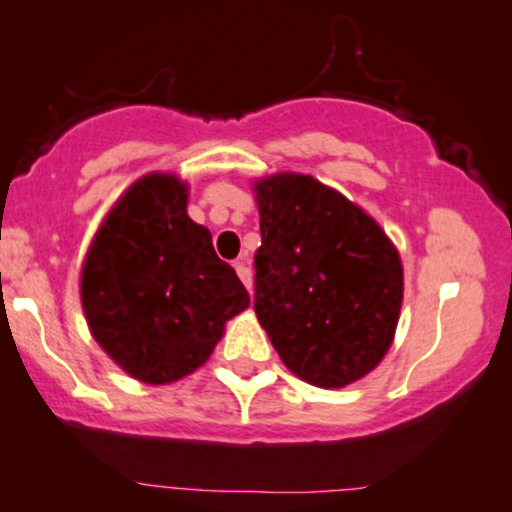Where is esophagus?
<instances>
[{
  "label": "esophagus",
  "instance_id": "34e87169",
  "mask_svg": "<svg viewBox=\"0 0 512 512\" xmlns=\"http://www.w3.org/2000/svg\"><path fill=\"white\" fill-rule=\"evenodd\" d=\"M235 272H238L240 282L245 284L247 292H250V289H252V272H250V265H247L245 260H238V262H235Z\"/></svg>",
  "mask_w": 512,
  "mask_h": 512
}]
</instances>
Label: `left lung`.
Listing matches in <instances>:
<instances>
[{
  "label": "left lung",
  "mask_w": 512,
  "mask_h": 512,
  "mask_svg": "<svg viewBox=\"0 0 512 512\" xmlns=\"http://www.w3.org/2000/svg\"><path fill=\"white\" fill-rule=\"evenodd\" d=\"M262 245L255 314L294 375L343 387L368 375L395 336L402 265L370 215L311 176L257 184Z\"/></svg>",
  "instance_id": "1"
}]
</instances>
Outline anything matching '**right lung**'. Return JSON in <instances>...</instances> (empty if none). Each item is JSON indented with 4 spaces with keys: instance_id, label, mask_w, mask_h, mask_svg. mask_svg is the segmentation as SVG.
Wrapping results in <instances>:
<instances>
[{
    "instance_id": "add662e5",
    "label": "right lung",
    "mask_w": 512,
    "mask_h": 512,
    "mask_svg": "<svg viewBox=\"0 0 512 512\" xmlns=\"http://www.w3.org/2000/svg\"><path fill=\"white\" fill-rule=\"evenodd\" d=\"M186 184L169 174L139 179L90 245L80 297L95 341L142 383L193 373L247 309V289L213 250L211 233L186 213Z\"/></svg>"
}]
</instances>
